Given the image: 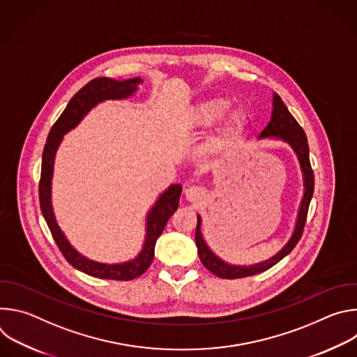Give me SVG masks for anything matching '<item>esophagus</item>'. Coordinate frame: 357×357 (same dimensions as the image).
I'll return each instance as SVG.
<instances>
[{
    "label": "esophagus",
    "instance_id": "esophagus-1",
    "mask_svg": "<svg viewBox=\"0 0 357 357\" xmlns=\"http://www.w3.org/2000/svg\"><path fill=\"white\" fill-rule=\"evenodd\" d=\"M203 195H205V190H203L200 186H196V185L188 186L186 190H185V196L189 202H196V200L202 199Z\"/></svg>",
    "mask_w": 357,
    "mask_h": 357
}]
</instances>
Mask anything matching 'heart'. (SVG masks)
<instances>
[{"label":"heart","instance_id":"1","mask_svg":"<svg viewBox=\"0 0 357 357\" xmlns=\"http://www.w3.org/2000/svg\"><path fill=\"white\" fill-rule=\"evenodd\" d=\"M230 109V101L225 98H212L203 103L195 106V109L189 113V123L196 128H211L216 123H219L227 110ZM247 114L241 109L233 110L218 130V132L212 137L209 142L211 149H220L226 146L245 126Z\"/></svg>","mask_w":357,"mask_h":357}]
</instances>
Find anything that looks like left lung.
I'll return each instance as SVG.
<instances>
[{
    "instance_id": "left-lung-1",
    "label": "left lung",
    "mask_w": 357,
    "mask_h": 357,
    "mask_svg": "<svg viewBox=\"0 0 357 357\" xmlns=\"http://www.w3.org/2000/svg\"><path fill=\"white\" fill-rule=\"evenodd\" d=\"M259 138H270V139H280L285 144H288L292 151L295 152V155L298 158L301 172H302V179H303V195L302 200L299 205L296 222L292 230L291 237L288 241L284 244V247L275 252L273 257L268 260L256 263V264H250V266H236L230 264L225 260H222L218 254H215L208 243L205 241L202 236V218L197 215V226H196V233H195V240L197 245V254L202 264L205 266L211 273L220 278L226 280H234V278H243V277H250V275H256L260 274L273 266H275L278 261H281L285 256L294 250L296 243L299 241L305 222H307V215H308V208L310 203L314 195V171L311 168L310 162V146H308V139L307 135H305V131L302 127L296 123V120L292 117V114L288 112L287 106L284 105V101L281 97L274 93L273 94V113H271V120L266 126V128L260 132Z\"/></svg>"
}]
</instances>
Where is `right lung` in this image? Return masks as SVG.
I'll list each match as a JSON object with an SVG mask.
<instances>
[{
    "label": "right lung",
    "instance_id": "right-lung-1",
    "mask_svg": "<svg viewBox=\"0 0 357 357\" xmlns=\"http://www.w3.org/2000/svg\"><path fill=\"white\" fill-rule=\"evenodd\" d=\"M141 83V77H132L126 80L96 77L90 80L70 98L61 117L56 120L54 127L50 128L43 148L42 171L39 182V202L45 222L68 263H70L76 270L96 278L130 281L146 271L152 260H154L155 243L158 237L162 234V230L165 229L169 218L178 209L179 197L182 193V185H169L160 195V197L155 200L152 208L148 211L145 218L146 222L142 248L134 259L114 264L98 263L80 254L70 244V241L68 240V237L65 236V233L56 222L52 206V178L55 157L61 142L63 141V135L73 130L91 109H94L98 103H103L106 100H124L131 97L138 90V84Z\"/></svg>",
    "mask_w": 357,
    "mask_h": 357
}]
</instances>
